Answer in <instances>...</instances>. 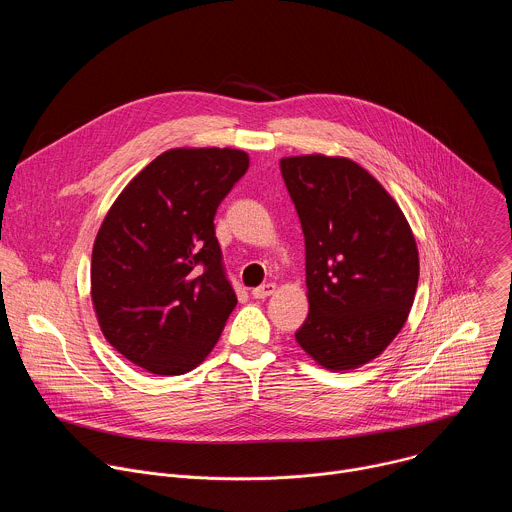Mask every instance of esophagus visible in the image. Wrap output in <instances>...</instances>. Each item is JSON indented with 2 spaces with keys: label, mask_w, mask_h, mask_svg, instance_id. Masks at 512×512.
<instances>
[{
  "label": "esophagus",
  "mask_w": 512,
  "mask_h": 512,
  "mask_svg": "<svg viewBox=\"0 0 512 512\" xmlns=\"http://www.w3.org/2000/svg\"><path fill=\"white\" fill-rule=\"evenodd\" d=\"M275 289H277L275 283H263V285H259V287L253 289V298H255V300H265V298H269V296L275 294Z\"/></svg>",
  "instance_id": "34e87169"
}]
</instances>
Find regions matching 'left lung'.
I'll use <instances>...</instances> for the list:
<instances>
[{
    "mask_svg": "<svg viewBox=\"0 0 512 512\" xmlns=\"http://www.w3.org/2000/svg\"><path fill=\"white\" fill-rule=\"evenodd\" d=\"M306 239L310 314L298 344L328 371L377 358L415 300L419 253L399 204L367 170L322 154L279 160Z\"/></svg>",
    "mask_w": 512,
    "mask_h": 512,
    "instance_id": "obj_1",
    "label": "left lung"
}]
</instances>
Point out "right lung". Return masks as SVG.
Instances as JSON below:
<instances>
[{"instance_id": "add662e5", "label": "right lung", "mask_w": 512, "mask_h": 512, "mask_svg": "<svg viewBox=\"0 0 512 512\" xmlns=\"http://www.w3.org/2000/svg\"><path fill=\"white\" fill-rule=\"evenodd\" d=\"M247 168L241 150H168L109 208L93 245L91 298L107 342L139 369L184 375L221 338L237 296L214 214Z\"/></svg>"}]
</instances>
